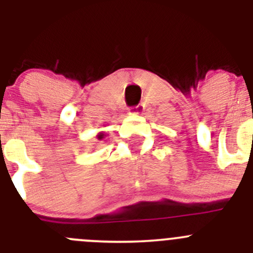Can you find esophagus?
I'll return each instance as SVG.
<instances>
[{"instance_id": "34e87169", "label": "esophagus", "mask_w": 253, "mask_h": 253, "mask_svg": "<svg viewBox=\"0 0 253 253\" xmlns=\"http://www.w3.org/2000/svg\"><path fill=\"white\" fill-rule=\"evenodd\" d=\"M143 108H145V105H143V103H140V105L129 108L128 113L129 115H136V113H140L141 111H143Z\"/></svg>"}]
</instances>
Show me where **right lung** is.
<instances>
[{"label":"right lung","instance_id":"right-lung-1","mask_svg":"<svg viewBox=\"0 0 253 253\" xmlns=\"http://www.w3.org/2000/svg\"><path fill=\"white\" fill-rule=\"evenodd\" d=\"M103 136H105V133H103V132H100V133L97 134V138H98V140H102Z\"/></svg>","mask_w":253,"mask_h":253}]
</instances>
